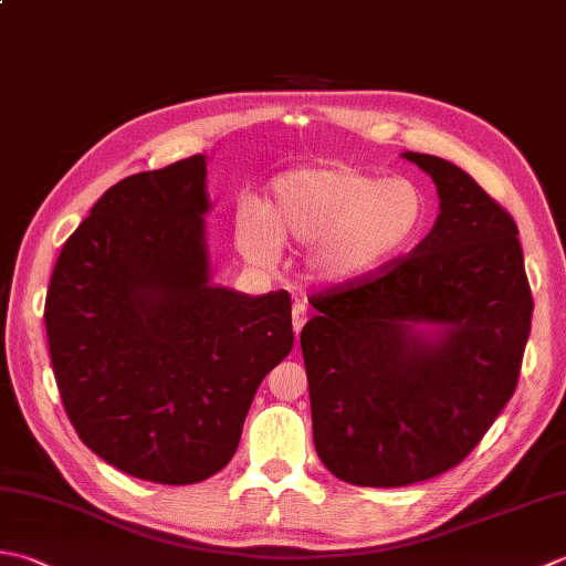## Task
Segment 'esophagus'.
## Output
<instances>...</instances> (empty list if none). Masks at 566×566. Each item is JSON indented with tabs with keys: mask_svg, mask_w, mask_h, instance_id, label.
I'll use <instances>...</instances> for the list:
<instances>
[{
	"mask_svg": "<svg viewBox=\"0 0 566 566\" xmlns=\"http://www.w3.org/2000/svg\"><path fill=\"white\" fill-rule=\"evenodd\" d=\"M304 324H306V306H304V304H296V306L292 308V326H294L296 340H298V334H302Z\"/></svg>",
	"mask_w": 566,
	"mask_h": 566,
	"instance_id": "34e87169",
	"label": "esophagus"
}]
</instances>
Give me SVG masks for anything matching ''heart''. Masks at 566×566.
Instances as JSON below:
<instances>
[{
	"label": "heart",
	"instance_id": "heart-1",
	"mask_svg": "<svg viewBox=\"0 0 566 566\" xmlns=\"http://www.w3.org/2000/svg\"><path fill=\"white\" fill-rule=\"evenodd\" d=\"M427 203L412 181L380 179L348 164L286 171L272 181L270 206L238 220V248L258 268H274L282 245H304L306 280L360 282L412 245Z\"/></svg>",
	"mask_w": 566,
	"mask_h": 566
}]
</instances>
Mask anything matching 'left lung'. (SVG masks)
Masks as SVG:
<instances>
[{
    "label": "left lung",
    "mask_w": 566,
    "mask_h": 566,
    "mask_svg": "<svg viewBox=\"0 0 566 566\" xmlns=\"http://www.w3.org/2000/svg\"><path fill=\"white\" fill-rule=\"evenodd\" d=\"M439 216L390 270L312 298L302 328L314 447L336 479L397 489L469 457L511 400L533 321L515 220L447 159Z\"/></svg>",
    "instance_id": "obj_1"
}]
</instances>
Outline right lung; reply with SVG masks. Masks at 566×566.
<instances>
[{
  "label": "right lung",
  "instance_id": "right-lung-1",
  "mask_svg": "<svg viewBox=\"0 0 566 566\" xmlns=\"http://www.w3.org/2000/svg\"><path fill=\"white\" fill-rule=\"evenodd\" d=\"M206 174L196 154L107 188L65 240L43 312L77 437L164 485L228 467L254 392L294 346L284 290L210 282Z\"/></svg>",
  "mask_w": 566,
  "mask_h": 566
}]
</instances>
